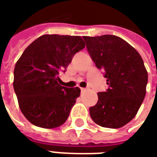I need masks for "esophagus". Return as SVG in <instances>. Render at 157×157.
<instances>
[{
    "instance_id": "esophagus-1",
    "label": "esophagus",
    "mask_w": 157,
    "mask_h": 157,
    "mask_svg": "<svg viewBox=\"0 0 157 157\" xmlns=\"http://www.w3.org/2000/svg\"><path fill=\"white\" fill-rule=\"evenodd\" d=\"M81 91H82V92H84V91H86V89H85V88H81Z\"/></svg>"
}]
</instances>
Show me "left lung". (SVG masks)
<instances>
[{"mask_svg": "<svg viewBox=\"0 0 157 157\" xmlns=\"http://www.w3.org/2000/svg\"><path fill=\"white\" fill-rule=\"evenodd\" d=\"M96 68L103 70L109 89L99 92L89 108L93 121L109 128L123 127L136 116L146 95L148 73L143 59L131 45L112 35L84 36Z\"/></svg>", "mask_w": 157, "mask_h": 157, "instance_id": "1", "label": "left lung"}]
</instances>
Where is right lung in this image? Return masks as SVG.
Returning <instances> with one entry per match:
<instances>
[{"instance_id":"add662e5","label":"right lung","mask_w":157,"mask_h":157,"mask_svg":"<svg viewBox=\"0 0 157 157\" xmlns=\"http://www.w3.org/2000/svg\"><path fill=\"white\" fill-rule=\"evenodd\" d=\"M85 48L81 36L44 35L28 47L14 70V89L21 111L32 124L54 128L67 121L78 87L58 83L73 56Z\"/></svg>"}]
</instances>
